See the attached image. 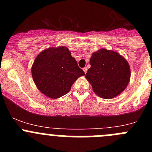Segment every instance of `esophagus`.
Returning a JSON list of instances; mask_svg holds the SVG:
<instances>
[{"label":"esophagus","mask_w":152,"mask_h":152,"mask_svg":"<svg viewBox=\"0 0 152 152\" xmlns=\"http://www.w3.org/2000/svg\"><path fill=\"white\" fill-rule=\"evenodd\" d=\"M83 70H84V72H85V73H87V67H84Z\"/></svg>","instance_id":"34e87169"}]
</instances>
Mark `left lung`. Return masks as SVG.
I'll return each instance as SVG.
<instances>
[{"mask_svg": "<svg viewBox=\"0 0 152 152\" xmlns=\"http://www.w3.org/2000/svg\"><path fill=\"white\" fill-rule=\"evenodd\" d=\"M90 64L85 77L99 97L113 99L128 85L129 65L119 53L102 48L93 53Z\"/></svg>", "mask_w": 152, "mask_h": 152, "instance_id": "1", "label": "left lung"}]
</instances>
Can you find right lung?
I'll return each instance as SVG.
<instances>
[{
    "label": "right lung",
    "mask_w": 152,
    "mask_h": 152,
    "mask_svg": "<svg viewBox=\"0 0 152 152\" xmlns=\"http://www.w3.org/2000/svg\"><path fill=\"white\" fill-rule=\"evenodd\" d=\"M33 80L37 88L51 99L67 94L73 82L85 72L65 47L50 48L41 52L31 68Z\"/></svg>",
    "instance_id": "1"
}]
</instances>
